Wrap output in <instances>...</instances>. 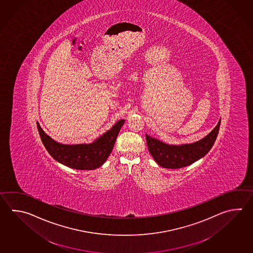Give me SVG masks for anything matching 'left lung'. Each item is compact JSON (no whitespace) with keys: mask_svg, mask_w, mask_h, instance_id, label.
<instances>
[{"mask_svg":"<svg viewBox=\"0 0 253 253\" xmlns=\"http://www.w3.org/2000/svg\"><path fill=\"white\" fill-rule=\"evenodd\" d=\"M219 120L214 129L205 138L186 144H168L162 140L146 134L147 145L155 161L165 169H180L191 165L209 152L217 138L220 129Z\"/></svg>","mask_w":253,"mask_h":253,"instance_id":"1","label":"left lung"}]
</instances>
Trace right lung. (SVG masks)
Wrapping results in <instances>:
<instances>
[{
	"mask_svg": "<svg viewBox=\"0 0 253 253\" xmlns=\"http://www.w3.org/2000/svg\"><path fill=\"white\" fill-rule=\"evenodd\" d=\"M124 122L125 120H120L102 136L87 144H61L46 134L39 123L37 127L42 143L54 160L74 169L93 170L108 159Z\"/></svg>",
	"mask_w": 253,
	"mask_h": 253,
	"instance_id": "1",
	"label": "right lung"
}]
</instances>
